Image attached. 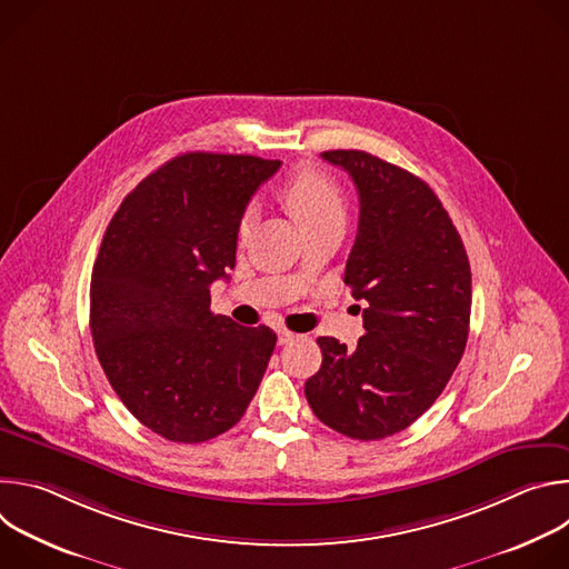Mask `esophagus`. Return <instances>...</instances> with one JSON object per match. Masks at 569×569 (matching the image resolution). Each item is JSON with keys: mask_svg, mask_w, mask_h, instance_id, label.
I'll return each instance as SVG.
<instances>
[{"mask_svg": "<svg viewBox=\"0 0 569 569\" xmlns=\"http://www.w3.org/2000/svg\"><path fill=\"white\" fill-rule=\"evenodd\" d=\"M301 336H297V333H292V331H288V329H281L279 331V345H290V342H295V340H299Z\"/></svg>", "mask_w": 569, "mask_h": 569, "instance_id": "obj_1", "label": "esophagus"}]
</instances>
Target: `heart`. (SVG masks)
I'll use <instances>...</instances> for the list:
<instances>
[{"mask_svg":"<svg viewBox=\"0 0 569 569\" xmlns=\"http://www.w3.org/2000/svg\"><path fill=\"white\" fill-rule=\"evenodd\" d=\"M281 198L306 233L347 222V196L342 187L317 167L303 164L295 169L281 184ZM254 211L246 209L238 220V233L248 236Z\"/></svg>","mask_w":569,"mask_h":569,"instance_id":"1","label":"heart"}]
</instances>
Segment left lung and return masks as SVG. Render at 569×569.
Instances as JSON below:
<instances>
[{
    "label": "left lung",
    "instance_id": "1",
    "mask_svg": "<svg viewBox=\"0 0 569 569\" xmlns=\"http://www.w3.org/2000/svg\"><path fill=\"white\" fill-rule=\"evenodd\" d=\"M360 198L345 283L365 299L356 349L317 338L321 367L306 380L315 417L376 441L412 426L457 369L470 323V263L437 193L365 150H327Z\"/></svg>",
    "mask_w": 569,
    "mask_h": 569
}]
</instances>
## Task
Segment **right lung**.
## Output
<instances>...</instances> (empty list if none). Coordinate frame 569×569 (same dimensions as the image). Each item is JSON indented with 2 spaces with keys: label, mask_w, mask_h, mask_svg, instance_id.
Masks as SVG:
<instances>
[{
  "label": "right lung",
  "mask_w": 569,
  "mask_h": 569,
  "mask_svg": "<svg viewBox=\"0 0 569 569\" xmlns=\"http://www.w3.org/2000/svg\"><path fill=\"white\" fill-rule=\"evenodd\" d=\"M279 167L184 152L141 180L106 229L90 286L94 349L130 415L169 441L227 432L268 369L277 333L213 315L209 288L229 279L238 220Z\"/></svg>",
  "instance_id": "right-lung-1"
}]
</instances>
